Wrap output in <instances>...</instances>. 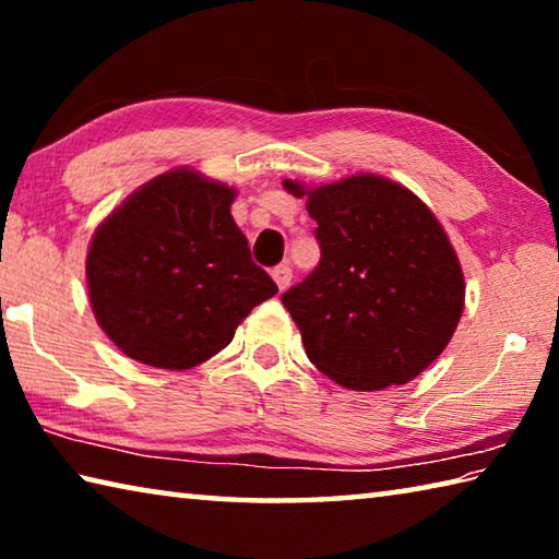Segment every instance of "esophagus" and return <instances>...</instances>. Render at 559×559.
Wrapping results in <instances>:
<instances>
[{"mask_svg":"<svg viewBox=\"0 0 559 559\" xmlns=\"http://www.w3.org/2000/svg\"><path fill=\"white\" fill-rule=\"evenodd\" d=\"M271 276H273V281H276V286H278L281 290H286V288L290 286V281H293L290 263H281V266H276V269L271 271Z\"/></svg>","mask_w":559,"mask_h":559,"instance_id":"1","label":"esophagus"}]
</instances>
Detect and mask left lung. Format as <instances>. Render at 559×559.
I'll return each instance as SVG.
<instances>
[{
  "instance_id": "left-lung-1",
  "label": "left lung",
  "mask_w": 559,
  "mask_h": 559,
  "mask_svg": "<svg viewBox=\"0 0 559 559\" xmlns=\"http://www.w3.org/2000/svg\"><path fill=\"white\" fill-rule=\"evenodd\" d=\"M320 263L281 300L306 355L340 386L377 392L427 370L463 313L461 263L437 216L409 189L355 175L306 189Z\"/></svg>"
}]
</instances>
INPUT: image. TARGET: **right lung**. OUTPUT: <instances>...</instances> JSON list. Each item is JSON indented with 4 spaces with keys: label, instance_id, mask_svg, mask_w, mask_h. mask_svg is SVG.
Segmentation results:
<instances>
[{
    "label": "right lung",
    "instance_id": "add662e5",
    "mask_svg": "<svg viewBox=\"0 0 559 559\" xmlns=\"http://www.w3.org/2000/svg\"><path fill=\"white\" fill-rule=\"evenodd\" d=\"M234 197L179 167L132 192L93 234V316L128 357L159 370L202 365L278 293L234 222Z\"/></svg>",
    "mask_w": 559,
    "mask_h": 559
}]
</instances>
